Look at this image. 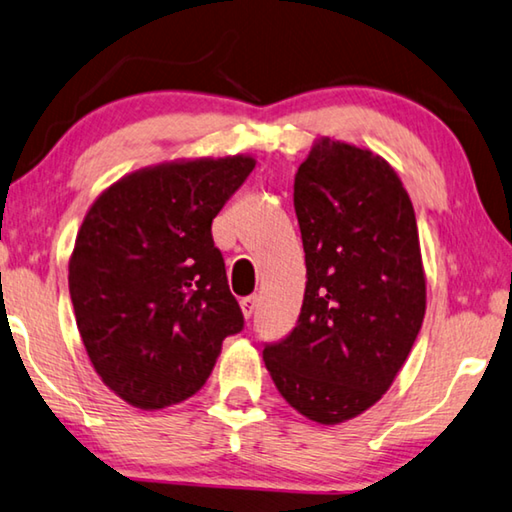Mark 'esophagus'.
Segmentation results:
<instances>
[{"mask_svg": "<svg viewBox=\"0 0 512 512\" xmlns=\"http://www.w3.org/2000/svg\"><path fill=\"white\" fill-rule=\"evenodd\" d=\"M256 297L254 295H251V297H245V299H240V308H242V315H245L247 317V320H249V317L251 315H254V311H256Z\"/></svg>", "mask_w": 512, "mask_h": 512, "instance_id": "esophagus-1", "label": "esophagus"}]
</instances>
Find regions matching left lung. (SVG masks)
Wrapping results in <instances>:
<instances>
[{
    "mask_svg": "<svg viewBox=\"0 0 512 512\" xmlns=\"http://www.w3.org/2000/svg\"><path fill=\"white\" fill-rule=\"evenodd\" d=\"M295 213L304 304L263 360L297 413L333 426L372 408L415 345L426 311L420 236L392 165L326 136L295 174Z\"/></svg>",
    "mask_w": 512,
    "mask_h": 512,
    "instance_id": "1",
    "label": "left lung"
}]
</instances>
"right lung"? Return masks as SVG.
<instances>
[{"mask_svg":"<svg viewBox=\"0 0 512 512\" xmlns=\"http://www.w3.org/2000/svg\"><path fill=\"white\" fill-rule=\"evenodd\" d=\"M256 158H179L115 181L70 256L74 317L95 372L127 404H181L211 376L242 311L211 224Z\"/></svg>","mask_w":512,"mask_h":512,"instance_id":"1","label":"right lung"}]
</instances>
